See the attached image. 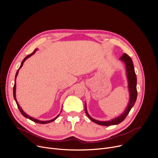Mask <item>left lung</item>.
Listing matches in <instances>:
<instances>
[{
  "mask_svg": "<svg viewBox=\"0 0 158 158\" xmlns=\"http://www.w3.org/2000/svg\"><path fill=\"white\" fill-rule=\"evenodd\" d=\"M120 59L122 61H123L126 65V70H127V77L128 79V90L129 93H130V99H129V103L127 106L126 110L125 111L120 115L119 117L112 119L110 121H98L94 118H93L91 117H90L89 114L88 113L87 108H86V104L85 103V106L84 110L85 114H87L88 118L93 121V122L101 125L104 126H110V125H117L120 123H121L122 121L124 120V119L127 116L128 113L130 112L132 108L134 106L137 96V77L135 73L134 67L132 62V60L131 58L127 54L124 53L123 55L120 57Z\"/></svg>",
  "mask_w": 158,
  "mask_h": 158,
  "instance_id": "1",
  "label": "left lung"
}]
</instances>
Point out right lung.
I'll use <instances>...</instances> for the list:
<instances>
[{
    "mask_svg": "<svg viewBox=\"0 0 158 158\" xmlns=\"http://www.w3.org/2000/svg\"><path fill=\"white\" fill-rule=\"evenodd\" d=\"M37 50V49H35V51L32 53H31V54H30V55H28L27 56H26L25 58L23 59V60L22 61V63H21V65H20V67H19V69L18 70V71H17V73H16V76H15V82H14V88H13V95H14V99H15V101H16V104H17V105H18V108H19V111H20V112L21 113V114H23V115L24 117H26V118H28V119H30V120H32V121H33V122H36V123H41V124H45V123H50V122H53L55 119H56L57 118H58V117L59 116V114L57 117H56L55 118H53V119H52V120H48V121H40V120H36V119H35V118H32V117H30L29 115H27V114H26L24 111H23V110L21 108V107L19 106V104H18V102H17V100H16V77H17V76H18V72H19V70L21 68V67L23 66V64H24V61L27 59H28L29 58L30 56H31L32 55H33L35 52H36V51Z\"/></svg>",
    "mask_w": 158,
    "mask_h": 158,
    "instance_id": "right-lung-1",
    "label": "right lung"
}]
</instances>
